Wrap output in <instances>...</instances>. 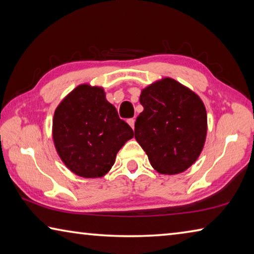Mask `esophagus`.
I'll list each match as a JSON object with an SVG mask.
<instances>
[{"label":"esophagus","mask_w":254,"mask_h":254,"mask_svg":"<svg viewBox=\"0 0 254 254\" xmlns=\"http://www.w3.org/2000/svg\"><path fill=\"white\" fill-rule=\"evenodd\" d=\"M134 122H135L134 119H128V120H127L128 126H130V127L133 128V130H134Z\"/></svg>","instance_id":"1"}]
</instances>
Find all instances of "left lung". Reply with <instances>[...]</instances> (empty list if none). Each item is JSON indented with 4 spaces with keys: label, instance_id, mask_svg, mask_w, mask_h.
<instances>
[{
    "label": "left lung",
    "instance_id": "1",
    "mask_svg": "<svg viewBox=\"0 0 254 254\" xmlns=\"http://www.w3.org/2000/svg\"><path fill=\"white\" fill-rule=\"evenodd\" d=\"M134 136L158 173L187 170L203 150L207 114L199 96L169 77L142 89Z\"/></svg>",
    "mask_w": 254,
    "mask_h": 254
}]
</instances>
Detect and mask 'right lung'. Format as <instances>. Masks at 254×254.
<instances>
[{
    "instance_id": "add662e5",
    "label": "right lung",
    "mask_w": 254,
    "mask_h": 254,
    "mask_svg": "<svg viewBox=\"0 0 254 254\" xmlns=\"http://www.w3.org/2000/svg\"><path fill=\"white\" fill-rule=\"evenodd\" d=\"M133 130L119 118L102 87L81 84L60 102L53 120L56 150L66 167L84 178H97L114 165Z\"/></svg>"
}]
</instances>
